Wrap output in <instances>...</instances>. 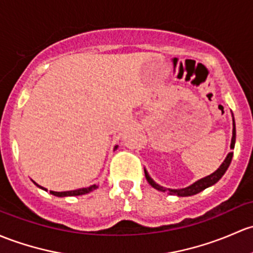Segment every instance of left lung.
<instances>
[{
    "label": "left lung",
    "mask_w": 253,
    "mask_h": 253,
    "mask_svg": "<svg viewBox=\"0 0 253 253\" xmlns=\"http://www.w3.org/2000/svg\"><path fill=\"white\" fill-rule=\"evenodd\" d=\"M233 138H232V144H230V149H234L235 147V122H234V119H233ZM232 159H233V151H230L229 154H228V156L225 158V160L223 161V164L220 165L219 169H217L216 172H213L212 174L207 175V177L203 178V179L198 180V182H195L194 184H191L190 187L188 188H184V189H179V190H172V189H166V188L161 187V185L156 184L155 182H154L153 179H151L150 177H149L148 172L144 169V173H145V178H147L148 183L151 185L153 188H155V189L160 190V191H169V194H175V195L178 196H190V195H195V194L200 193V191H203L204 189H206V188L211 187V185H213L214 183H217L218 180L222 178V175L225 173V171L228 169V167H229L230 162H232Z\"/></svg>",
    "instance_id": "8db88e82"
}]
</instances>
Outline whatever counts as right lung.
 <instances>
[{
    "label": "right lung",
    "instance_id": "1",
    "mask_svg": "<svg viewBox=\"0 0 253 253\" xmlns=\"http://www.w3.org/2000/svg\"><path fill=\"white\" fill-rule=\"evenodd\" d=\"M116 148V147H115ZM35 183V182H34ZM36 184V183H35ZM37 185V184H36ZM37 187H40V185H37ZM41 188V189H43V190H47L46 188H43V187H40ZM97 185L95 184H93V185H91V187H88V188H82V189H78V190H70V191H49L50 194H53V195H55V196H78V195H84V194H87V193H89V191H92V190H94V189H97Z\"/></svg>",
    "mask_w": 253,
    "mask_h": 253
}]
</instances>
